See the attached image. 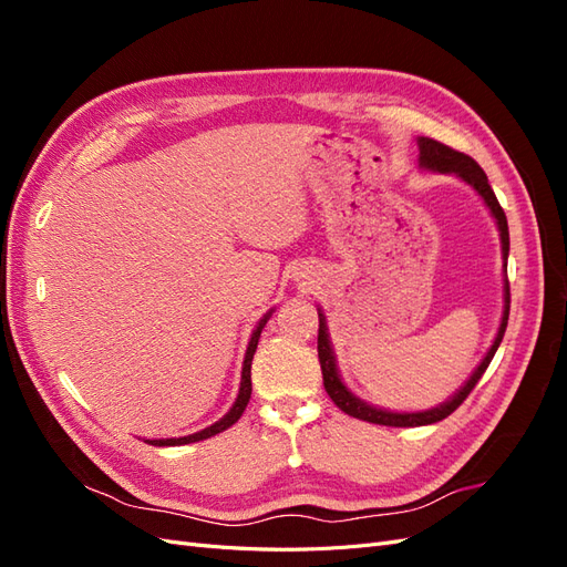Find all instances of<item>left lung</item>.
Returning a JSON list of instances; mask_svg holds the SVG:
<instances>
[{"label": "left lung", "instance_id": "left-lung-1", "mask_svg": "<svg viewBox=\"0 0 567 567\" xmlns=\"http://www.w3.org/2000/svg\"><path fill=\"white\" fill-rule=\"evenodd\" d=\"M419 165L423 169H433V173H444V175H456L461 177L466 184H471L475 192L480 194V198L485 200V205L489 208L492 217L496 219V227H499V236H502V257H504V267L508 260V221L506 215L502 210L499 200H496L492 186L487 182V175L483 173V167H480L471 156L461 151H454L450 146H444L431 136H419ZM508 310H511V288H508V279H504V315H502V323H499V331H496V338L492 342V348L487 350L485 359L480 362V367L473 371L471 379L466 381L452 400H447L440 406L433 409H425V411H388V409H379V406H371L364 400H359L357 394H352L346 383L340 381V373L336 367V354L331 348V340H329V329H326V317L319 310V338H317V350H319V364H321V375H323V388L329 392V398L333 400V404L338 409L346 411L348 416H354L359 421H369V423H379V425H394V427H414V425H427V423H437L442 419H447L452 411L458 409V404L468 398L471 390L477 385V381L483 379V373L487 371L492 357L499 348V342L504 338L506 331V323H508Z\"/></svg>", "mask_w": 567, "mask_h": 567}]
</instances>
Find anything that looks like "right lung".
<instances>
[{"instance_id": "obj_1", "label": "right lung", "mask_w": 567, "mask_h": 567, "mask_svg": "<svg viewBox=\"0 0 567 567\" xmlns=\"http://www.w3.org/2000/svg\"><path fill=\"white\" fill-rule=\"evenodd\" d=\"M271 317V312H267L260 323L255 326V331L250 336V342H248V350H246V359H244V371H241V388H238V398L234 402V406L227 411L225 416H221L217 423H213L210 427H203V431L194 433V435H186V437H167V440H146L148 444H156V447H177V444H188V442H198V440H208L221 431H227L229 425H234L238 419H241V414L248 406V400H250V392H252V383H250V364H252V354L257 350V340H260V333L265 329L267 319Z\"/></svg>"}]
</instances>
